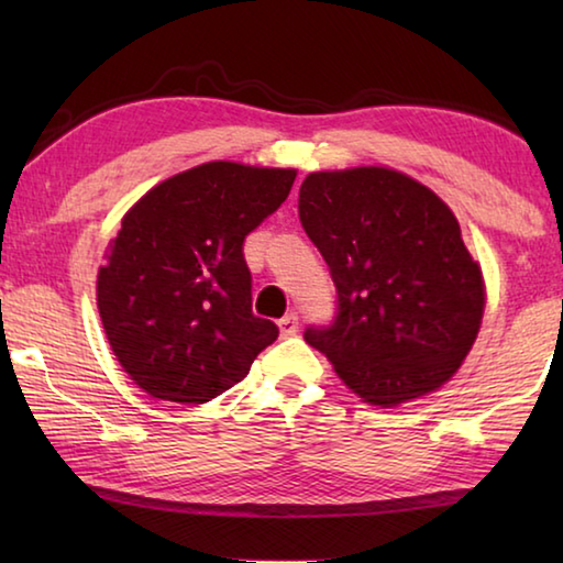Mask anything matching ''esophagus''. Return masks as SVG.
Returning a JSON list of instances; mask_svg holds the SVG:
<instances>
[{"mask_svg":"<svg viewBox=\"0 0 563 563\" xmlns=\"http://www.w3.org/2000/svg\"><path fill=\"white\" fill-rule=\"evenodd\" d=\"M298 312H288V316H283L280 320H278V328H280V335L283 338H292L295 332H298Z\"/></svg>","mask_w":563,"mask_h":563,"instance_id":"esophagus-1","label":"esophagus"}]
</instances>
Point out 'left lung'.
I'll list each match as a JSON object with an SVG mask.
<instances>
[{
  "label": "left lung",
  "mask_w": 563,
  "mask_h": 563,
  "mask_svg": "<svg viewBox=\"0 0 563 563\" xmlns=\"http://www.w3.org/2000/svg\"><path fill=\"white\" fill-rule=\"evenodd\" d=\"M298 213L338 290L335 318L305 328V342L365 402L442 387L484 312L482 271L442 198L399 170H320L302 180Z\"/></svg>",
  "instance_id": "8db88e82"
}]
</instances>
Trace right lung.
Segmentation results:
<instances>
[{"label":"right lung","instance_id":"obj_1","mask_svg":"<svg viewBox=\"0 0 563 563\" xmlns=\"http://www.w3.org/2000/svg\"><path fill=\"white\" fill-rule=\"evenodd\" d=\"M292 180V168L213 161L151 188L123 216L97 300L113 355L144 393L211 402L278 338L253 312L243 241Z\"/></svg>","mask_w":563,"mask_h":563}]
</instances>
